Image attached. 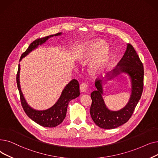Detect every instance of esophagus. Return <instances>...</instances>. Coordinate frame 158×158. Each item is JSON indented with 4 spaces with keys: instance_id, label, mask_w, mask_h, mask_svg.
Listing matches in <instances>:
<instances>
[{
    "instance_id": "esophagus-1",
    "label": "esophagus",
    "mask_w": 158,
    "mask_h": 158,
    "mask_svg": "<svg viewBox=\"0 0 158 158\" xmlns=\"http://www.w3.org/2000/svg\"><path fill=\"white\" fill-rule=\"evenodd\" d=\"M87 87H88V85L86 84H85V83L81 84L80 86V91L81 93H85L87 91Z\"/></svg>"
}]
</instances>
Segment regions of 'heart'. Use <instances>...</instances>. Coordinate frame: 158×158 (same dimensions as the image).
Returning <instances> with one entry per match:
<instances>
[{
	"mask_svg": "<svg viewBox=\"0 0 158 158\" xmlns=\"http://www.w3.org/2000/svg\"><path fill=\"white\" fill-rule=\"evenodd\" d=\"M107 44L103 40H92L81 46L77 56V62L81 65L89 62L88 72L92 76H97L103 73L107 67L110 51L107 48Z\"/></svg>",
	"mask_w": 158,
	"mask_h": 158,
	"instance_id": "b5f03b06",
	"label": "heart"
}]
</instances>
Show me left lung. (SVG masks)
Listing matches in <instances>:
<instances>
[{
    "instance_id": "left-lung-1",
    "label": "left lung",
    "mask_w": 158,
    "mask_h": 158,
    "mask_svg": "<svg viewBox=\"0 0 158 158\" xmlns=\"http://www.w3.org/2000/svg\"><path fill=\"white\" fill-rule=\"evenodd\" d=\"M122 73L129 75L131 82V94L128 103L123 108L116 111H111L104 102L102 85ZM143 65L136 51L132 45L127 44L125 53L116 68L107 73L103 79L95 81L97 90L91 94L92 103L90 114L96 125L102 129H111L128 122L141 98L143 89Z\"/></svg>"
}]
</instances>
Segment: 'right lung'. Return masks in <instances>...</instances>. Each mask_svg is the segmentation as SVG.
<instances>
[{
    "label": "right lung",
    "mask_w": 158,
    "mask_h": 158,
    "mask_svg": "<svg viewBox=\"0 0 158 158\" xmlns=\"http://www.w3.org/2000/svg\"><path fill=\"white\" fill-rule=\"evenodd\" d=\"M62 33L49 35L42 39H38L33 41L27 49V50L22 55L20 61L26 56L29 52L36 49L39 46L46 42L52 36H60ZM20 65H19V70L17 75V84L20 93V102L26 114L33 121L44 127H55L60 124L65 118L66 112L69 102L78 97L80 95V89L78 81L73 79L69 84L63 89L62 94L57 102L50 108L46 110H36L30 107L27 103L24 96L22 94L20 84Z\"/></svg>",
    "instance_id": "obj_1"
}]
</instances>
